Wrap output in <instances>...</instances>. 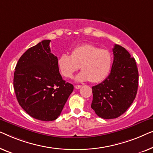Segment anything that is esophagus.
Masks as SVG:
<instances>
[{
  "label": "esophagus",
  "instance_id": "34e87169",
  "mask_svg": "<svg viewBox=\"0 0 153 153\" xmlns=\"http://www.w3.org/2000/svg\"><path fill=\"white\" fill-rule=\"evenodd\" d=\"M81 87H82V85H76V86H75V88H76V89H80Z\"/></svg>",
  "mask_w": 153,
  "mask_h": 153
}]
</instances>
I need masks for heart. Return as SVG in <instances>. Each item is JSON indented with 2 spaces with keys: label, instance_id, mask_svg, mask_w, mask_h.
Returning a JSON list of instances; mask_svg holds the SVG:
<instances>
[{
  "label": "heart",
  "instance_id": "1",
  "mask_svg": "<svg viewBox=\"0 0 153 153\" xmlns=\"http://www.w3.org/2000/svg\"><path fill=\"white\" fill-rule=\"evenodd\" d=\"M61 74L65 77H71L79 69L81 71L75 77L77 82L90 80L99 82L108 76L112 65V55L108 50L100 49L91 44L77 46L71 55H61L57 59Z\"/></svg>",
  "mask_w": 153,
  "mask_h": 153
}]
</instances>
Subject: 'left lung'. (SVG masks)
<instances>
[{"label": "left lung", "instance_id": "1", "mask_svg": "<svg viewBox=\"0 0 153 153\" xmlns=\"http://www.w3.org/2000/svg\"><path fill=\"white\" fill-rule=\"evenodd\" d=\"M109 76L92 87L91 108L99 117L112 119L126 112L136 97L139 73L136 61L123 47L115 44Z\"/></svg>", "mask_w": 153, "mask_h": 153}]
</instances>
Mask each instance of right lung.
<instances>
[{"label": "right lung", "mask_w": 153, "mask_h": 153, "mask_svg": "<svg viewBox=\"0 0 153 153\" xmlns=\"http://www.w3.org/2000/svg\"><path fill=\"white\" fill-rule=\"evenodd\" d=\"M51 40H43L23 53L14 74V89L25 112L43 121L57 119L74 91L59 71L57 57L51 52Z\"/></svg>", "instance_id": "obj_1"}]
</instances>
